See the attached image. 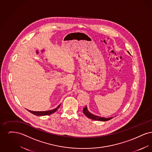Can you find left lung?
<instances>
[{
  "mask_svg": "<svg viewBox=\"0 0 152 152\" xmlns=\"http://www.w3.org/2000/svg\"><path fill=\"white\" fill-rule=\"evenodd\" d=\"M128 52L129 53V51H128ZM83 113L84 114L87 116V117L92 119V120H98V121H108L109 120L112 119L113 117H108V118H105V117H100L99 116H96L94 115V114L91 113L87 108V107H86L84 108L83 109Z\"/></svg>",
  "mask_w": 152,
  "mask_h": 152,
  "instance_id": "1",
  "label": "left lung"
}]
</instances>
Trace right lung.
<instances>
[{
	"instance_id": "1",
	"label": "right lung",
	"mask_w": 152,
	"mask_h": 152,
	"mask_svg": "<svg viewBox=\"0 0 152 152\" xmlns=\"http://www.w3.org/2000/svg\"><path fill=\"white\" fill-rule=\"evenodd\" d=\"M60 104H59L58 107L56 108L53 109L52 110H47V111H31L28 110L29 112H31V113L34 114V115L36 116H45V115H50L52 113H53L54 112H55L60 107Z\"/></svg>"
}]
</instances>
